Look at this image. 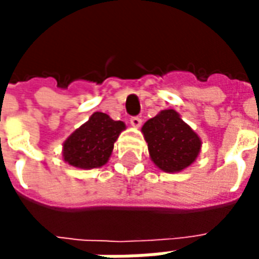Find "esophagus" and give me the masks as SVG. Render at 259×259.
I'll use <instances>...</instances> for the list:
<instances>
[{"label": "esophagus", "instance_id": "obj_1", "mask_svg": "<svg viewBox=\"0 0 259 259\" xmlns=\"http://www.w3.org/2000/svg\"><path fill=\"white\" fill-rule=\"evenodd\" d=\"M130 123H132V126H135V127H139L141 124V118L140 116H132L130 118Z\"/></svg>", "mask_w": 259, "mask_h": 259}]
</instances>
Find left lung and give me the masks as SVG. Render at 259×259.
<instances>
[{
	"label": "left lung",
	"mask_w": 259,
	"mask_h": 259,
	"mask_svg": "<svg viewBox=\"0 0 259 259\" xmlns=\"http://www.w3.org/2000/svg\"><path fill=\"white\" fill-rule=\"evenodd\" d=\"M143 135L151 159L165 172H180L194 162L200 152V137L174 109H165L147 120Z\"/></svg>",
	"instance_id": "obj_1"
}]
</instances>
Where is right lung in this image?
<instances>
[{
  "label": "right lung",
  "mask_w": 259,
  "mask_h": 259,
  "mask_svg": "<svg viewBox=\"0 0 259 259\" xmlns=\"http://www.w3.org/2000/svg\"><path fill=\"white\" fill-rule=\"evenodd\" d=\"M124 129V123L113 120L107 113L94 112L79 129L69 136L64 144V159L83 169L105 165L113 150V143Z\"/></svg>",
  "instance_id": "obj_1"
}]
</instances>
